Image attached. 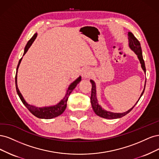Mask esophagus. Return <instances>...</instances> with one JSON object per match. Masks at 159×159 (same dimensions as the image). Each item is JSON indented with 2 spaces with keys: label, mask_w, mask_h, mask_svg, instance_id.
Listing matches in <instances>:
<instances>
[{
  "label": "esophagus",
  "mask_w": 159,
  "mask_h": 159,
  "mask_svg": "<svg viewBox=\"0 0 159 159\" xmlns=\"http://www.w3.org/2000/svg\"><path fill=\"white\" fill-rule=\"evenodd\" d=\"M90 75H91V70L89 68L86 67L83 69V71H82V76H83L84 78L89 77Z\"/></svg>",
  "instance_id": "esophagus-1"
}]
</instances>
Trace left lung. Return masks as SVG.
<instances>
[{
	"mask_svg": "<svg viewBox=\"0 0 159 159\" xmlns=\"http://www.w3.org/2000/svg\"><path fill=\"white\" fill-rule=\"evenodd\" d=\"M128 39H129V48H131V50L134 51L135 53L137 55V57H138V59H139V60L140 61V63L141 65V67H142L143 70H144V72L146 73V68H145L144 60H143V58L142 50H141V44H140L139 42L134 36V35L130 32H128ZM90 83H92V91H91V97H90V102L92 104V107H93V110L97 116H98L101 117H103V118H106V119L120 118V117L125 116L126 114L129 113V112H130L132 110V109L135 107V106L137 104L138 101L139 100L140 98L142 96L143 93H144V90L145 89V84H146V81H145L144 89H143V90L142 92L139 99L138 100V101L136 102V104L134 106H133L131 109L127 110L125 112H124V113H114V112L108 111H106L104 109H102V107L98 104V100H97V98H96V90L95 83L93 80H90Z\"/></svg>",
	"mask_w": 159,
	"mask_h": 159,
	"instance_id": "1",
	"label": "left lung"
}]
</instances>
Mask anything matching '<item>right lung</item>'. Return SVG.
<instances>
[{"mask_svg": "<svg viewBox=\"0 0 159 159\" xmlns=\"http://www.w3.org/2000/svg\"><path fill=\"white\" fill-rule=\"evenodd\" d=\"M37 35H38L37 33H35L33 35L32 38L28 41V42L27 43L26 45H25V47L24 48V52L23 56L28 52V49L30 48V46L32 45L35 39L36 38ZM22 59V57L20 59L18 66H17L16 76H15V84H16V89L17 94L19 96L20 100H21V101L22 102V103L24 104V106L27 107L28 110L31 112V113L34 116H35V117H38V118H40V119H46V120L52 119V118H54V117H56L60 116L61 114H62L63 113V111H65V110L66 109V102H67L69 96L70 94L72 93V91L75 89L76 85H77L80 83V81L81 80V76H80L77 79H76L74 82H73V83L69 85L67 90H66L65 96H64V98L61 100L58 104H57L56 105H54V106H52L38 107L28 104L27 102H25V100H24V98H23L22 94L20 93V92L18 88L17 73H18V69L19 67V65H20V63H21Z\"/></svg>", "mask_w": 159, "mask_h": 159, "instance_id": "add662e5", "label": "right lung"}]
</instances>
